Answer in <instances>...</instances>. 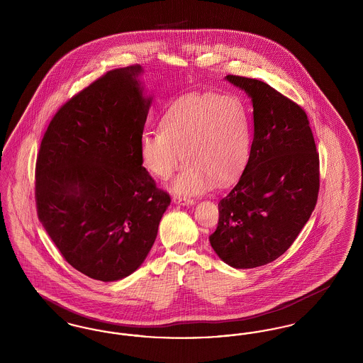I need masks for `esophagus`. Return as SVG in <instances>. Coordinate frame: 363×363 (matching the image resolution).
<instances>
[{
	"label": "esophagus",
	"mask_w": 363,
	"mask_h": 363,
	"mask_svg": "<svg viewBox=\"0 0 363 363\" xmlns=\"http://www.w3.org/2000/svg\"><path fill=\"white\" fill-rule=\"evenodd\" d=\"M173 201L178 206H193L194 204L193 199H186V197H173Z\"/></svg>",
	"instance_id": "1"
}]
</instances>
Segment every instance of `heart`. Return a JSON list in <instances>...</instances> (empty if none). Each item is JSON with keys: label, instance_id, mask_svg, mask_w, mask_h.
Returning a JSON list of instances; mask_svg holds the SVG:
<instances>
[{"label": "heart", "instance_id": "1", "mask_svg": "<svg viewBox=\"0 0 363 363\" xmlns=\"http://www.w3.org/2000/svg\"><path fill=\"white\" fill-rule=\"evenodd\" d=\"M252 130L246 104L237 95L190 94L177 99L162 118V130L140 140L143 166L169 179L188 160L172 184L179 196L201 194L225 185L245 169L250 155Z\"/></svg>", "mask_w": 363, "mask_h": 363}]
</instances>
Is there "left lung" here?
<instances>
[{
  "instance_id": "1",
  "label": "left lung",
  "mask_w": 363,
  "mask_h": 363,
  "mask_svg": "<svg viewBox=\"0 0 363 363\" xmlns=\"http://www.w3.org/2000/svg\"><path fill=\"white\" fill-rule=\"evenodd\" d=\"M253 104V143L240 181L220 200L209 242L233 268L265 265L295 241L315 207L320 160L305 110L256 79L225 76Z\"/></svg>"
}]
</instances>
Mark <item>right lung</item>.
I'll list each match as a JSON object with an SVG mask.
<instances>
[{
    "label": "right lung",
    "instance_id": "add662e5",
    "mask_svg": "<svg viewBox=\"0 0 363 363\" xmlns=\"http://www.w3.org/2000/svg\"><path fill=\"white\" fill-rule=\"evenodd\" d=\"M141 73L140 65L110 70L74 95L52 117L36 159L38 218L62 257L95 280L138 269L172 201L140 156L152 104Z\"/></svg>",
    "mask_w": 363,
    "mask_h": 363
}]
</instances>
